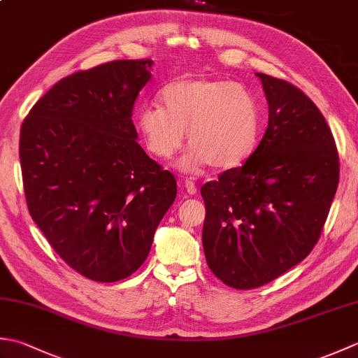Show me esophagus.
Returning a JSON list of instances; mask_svg holds the SVG:
<instances>
[{
	"label": "esophagus",
	"instance_id": "34e87169",
	"mask_svg": "<svg viewBox=\"0 0 358 358\" xmlns=\"http://www.w3.org/2000/svg\"><path fill=\"white\" fill-rule=\"evenodd\" d=\"M181 186H183V189L189 195H195L196 192H199V189H196V185L194 183L192 180H189V178H186Z\"/></svg>",
	"mask_w": 358,
	"mask_h": 358
}]
</instances>
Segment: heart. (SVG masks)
Here are the masks:
<instances>
[{
	"label": "heart",
	"mask_w": 358,
	"mask_h": 358,
	"mask_svg": "<svg viewBox=\"0 0 358 358\" xmlns=\"http://www.w3.org/2000/svg\"><path fill=\"white\" fill-rule=\"evenodd\" d=\"M162 108L146 104L136 112L144 146L162 159L192 144L181 167L195 171L240 166L252 155L260 135V108L249 90L223 78L189 77L172 81L159 92Z\"/></svg>",
	"instance_id": "heart-1"
}]
</instances>
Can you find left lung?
<instances>
[{
  "instance_id": "8db88e82",
  "label": "left lung",
  "mask_w": 358,
  "mask_h": 358,
  "mask_svg": "<svg viewBox=\"0 0 358 358\" xmlns=\"http://www.w3.org/2000/svg\"><path fill=\"white\" fill-rule=\"evenodd\" d=\"M269 123L246 163L201 187L203 249L209 269L240 291L275 280L310 254L340 178L331 129L310 98L257 73Z\"/></svg>"
}]
</instances>
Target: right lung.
<instances>
[{
  "label": "right lung",
  "mask_w": 358,
  "mask_h": 358,
  "mask_svg": "<svg viewBox=\"0 0 358 358\" xmlns=\"http://www.w3.org/2000/svg\"><path fill=\"white\" fill-rule=\"evenodd\" d=\"M152 59L75 72L22 121L20 163L30 217L83 277L123 280L149 255L177 196L173 173L136 143L132 110Z\"/></svg>",
  "instance_id": "obj_1"
}]
</instances>
